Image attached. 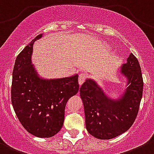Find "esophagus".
<instances>
[{
	"label": "esophagus",
	"instance_id": "34e87169",
	"mask_svg": "<svg viewBox=\"0 0 154 154\" xmlns=\"http://www.w3.org/2000/svg\"><path fill=\"white\" fill-rule=\"evenodd\" d=\"M86 78H87V75H86V74L81 73V74L79 75V84L80 86H81L83 84V82L85 81Z\"/></svg>",
	"mask_w": 154,
	"mask_h": 154
}]
</instances>
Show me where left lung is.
<instances>
[{
    "mask_svg": "<svg viewBox=\"0 0 154 154\" xmlns=\"http://www.w3.org/2000/svg\"><path fill=\"white\" fill-rule=\"evenodd\" d=\"M119 68L126 83L118 97H109L94 79H87L80 88L86 129L96 138L107 140L125 132L138 112L144 85L138 60L131 54Z\"/></svg>",
    "mask_w": 154,
    "mask_h": 154,
    "instance_id": "obj_1",
    "label": "left lung"
}]
</instances>
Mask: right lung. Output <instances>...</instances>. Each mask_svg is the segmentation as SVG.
<instances>
[{
    "instance_id": "add662e5",
    "label": "right lung",
    "mask_w": 154,
    "mask_h": 154,
    "mask_svg": "<svg viewBox=\"0 0 154 154\" xmlns=\"http://www.w3.org/2000/svg\"><path fill=\"white\" fill-rule=\"evenodd\" d=\"M17 57L13 71L11 100L20 122L26 131L38 137H51L62 128L67 101L78 93V75L59 79L42 77L32 64L35 42Z\"/></svg>"
}]
</instances>
